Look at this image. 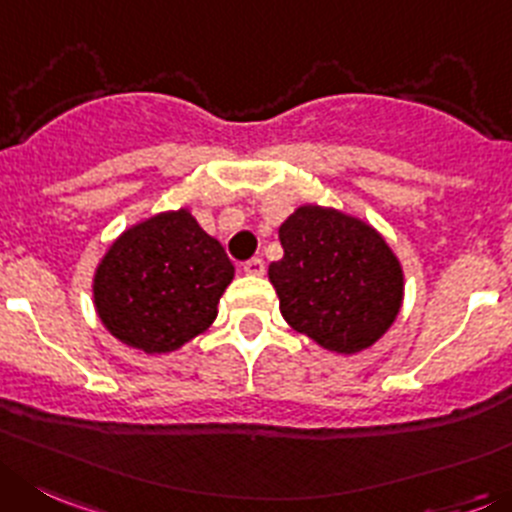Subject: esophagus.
Listing matches in <instances>:
<instances>
[{
  "label": "esophagus",
  "instance_id": "34e87169",
  "mask_svg": "<svg viewBox=\"0 0 512 512\" xmlns=\"http://www.w3.org/2000/svg\"><path fill=\"white\" fill-rule=\"evenodd\" d=\"M242 270L247 275H265V262H262V257H252V260L242 262Z\"/></svg>",
  "mask_w": 512,
  "mask_h": 512
}]
</instances>
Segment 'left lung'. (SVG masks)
I'll return each mask as SVG.
<instances>
[{"mask_svg":"<svg viewBox=\"0 0 512 512\" xmlns=\"http://www.w3.org/2000/svg\"><path fill=\"white\" fill-rule=\"evenodd\" d=\"M283 260L270 265L280 313L336 353H356L394 323L404 293L399 260L381 234L336 209L300 207L280 227Z\"/></svg>","mask_w":512,"mask_h":512,"instance_id":"left-lung-1","label":"left lung"}]
</instances>
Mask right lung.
Wrapping results in <instances>:
<instances>
[{"label": "right lung", "instance_id": "1", "mask_svg": "<svg viewBox=\"0 0 512 512\" xmlns=\"http://www.w3.org/2000/svg\"><path fill=\"white\" fill-rule=\"evenodd\" d=\"M227 252L186 209L123 232L95 272L105 328L133 348L169 353L207 331L232 283Z\"/></svg>", "mask_w": 512, "mask_h": 512}]
</instances>
